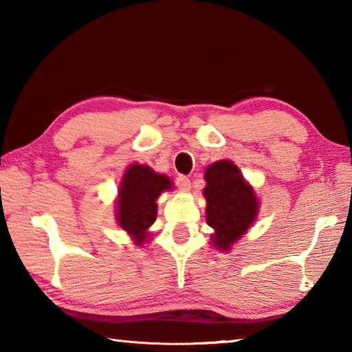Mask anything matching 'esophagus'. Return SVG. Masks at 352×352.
I'll use <instances>...</instances> for the list:
<instances>
[{
	"mask_svg": "<svg viewBox=\"0 0 352 352\" xmlns=\"http://www.w3.org/2000/svg\"><path fill=\"white\" fill-rule=\"evenodd\" d=\"M177 186L182 188V189H188V188L190 186L189 177H186V175H178V177H177Z\"/></svg>",
	"mask_w": 352,
	"mask_h": 352,
	"instance_id": "34e87169",
	"label": "esophagus"
}]
</instances>
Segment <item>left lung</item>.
I'll return each mask as SVG.
<instances>
[{
  "mask_svg": "<svg viewBox=\"0 0 352 352\" xmlns=\"http://www.w3.org/2000/svg\"><path fill=\"white\" fill-rule=\"evenodd\" d=\"M204 189L206 222L214 228V247L228 252L256 219L258 200L236 166L223 160L211 164L205 172Z\"/></svg>",
  "mask_w": 352,
  "mask_h": 352,
  "instance_id": "obj_1",
  "label": "left lung"
}]
</instances>
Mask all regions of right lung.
I'll use <instances>...</instances> for the list:
<instances>
[{
  "instance_id": "add662e5",
  "label": "right lung",
  "mask_w": 352,
  "mask_h": 352,
  "mask_svg": "<svg viewBox=\"0 0 352 352\" xmlns=\"http://www.w3.org/2000/svg\"><path fill=\"white\" fill-rule=\"evenodd\" d=\"M172 188L168 177L155 174L148 166L132 164L122 177L118 199V222L136 245L147 241V228L157 219V199Z\"/></svg>"
}]
</instances>
